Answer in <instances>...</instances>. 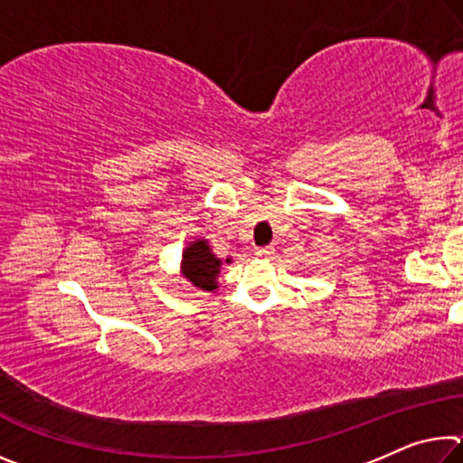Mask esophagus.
Segmentation results:
<instances>
[{
	"label": "esophagus",
	"instance_id": "esophagus-1",
	"mask_svg": "<svg viewBox=\"0 0 463 463\" xmlns=\"http://www.w3.org/2000/svg\"><path fill=\"white\" fill-rule=\"evenodd\" d=\"M255 255L261 257V260H271L276 255V250H273V247H260L255 250Z\"/></svg>",
	"mask_w": 463,
	"mask_h": 463
}]
</instances>
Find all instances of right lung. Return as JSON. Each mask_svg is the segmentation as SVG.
<instances>
[{
	"label": "right lung",
	"mask_w": 463,
	"mask_h": 463,
	"mask_svg": "<svg viewBox=\"0 0 463 463\" xmlns=\"http://www.w3.org/2000/svg\"><path fill=\"white\" fill-rule=\"evenodd\" d=\"M224 263H231V257H226ZM222 260L216 257L210 249L206 239H195L187 242V247L182 253V265L179 271L190 281L194 288L202 292H216L218 289V276H221Z\"/></svg>",
	"instance_id": "obj_1"
}]
</instances>
